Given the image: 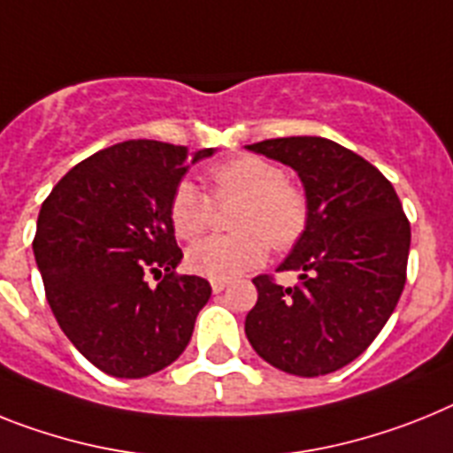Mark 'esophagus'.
<instances>
[{"label": "esophagus", "mask_w": 453, "mask_h": 453, "mask_svg": "<svg viewBox=\"0 0 453 453\" xmlns=\"http://www.w3.org/2000/svg\"><path fill=\"white\" fill-rule=\"evenodd\" d=\"M211 288H212V293H222L224 288H226V281L212 280V281H211Z\"/></svg>", "instance_id": "esophagus-1"}]
</instances>
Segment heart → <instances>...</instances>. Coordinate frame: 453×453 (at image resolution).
<instances>
[{"label": "heart", "instance_id": "obj_1", "mask_svg": "<svg viewBox=\"0 0 453 453\" xmlns=\"http://www.w3.org/2000/svg\"><path fill=\"white\" fill-rule=\"evenodd\" d=\"M212 195L219 203L241 201L234 235H211L188 250L192 273L208 280H234L268 257V245L288 250L307 226V199L273 160L241 156L211 169ZM169 218L183 241H195L212 222V203L192 180H180L172 195ZM271 242L268 243L267 241Z\"/></svg>", "mask_w": 453, "mask_h": 453}]
</instances>
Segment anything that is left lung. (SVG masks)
I'll list each match as a JSON object with an SVG mask.
<instances>
[{"label": "left lung", "mask_w": 453, "mask_h": 453, "mask_svg": "<svg viewBox=\"0 0 453 453\" xmlns=\"http://www.w3.org/2000/svg\"><path fill=\"white\" fill-rule=\"evenodd\" d=\"M300 176L307 226L277 270L297 286L261 274L245 334L286 373L326 376L350 365L388 323L405 286L411 224L399 196L371 162L326 137H281L245 146Z\"/></svg>", "instance_id": "obj_1"}]
</instances>
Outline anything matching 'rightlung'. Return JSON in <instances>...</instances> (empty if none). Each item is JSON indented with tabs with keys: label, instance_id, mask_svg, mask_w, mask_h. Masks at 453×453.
Returning a JSON list of instances; mask_svg holds the SVG:
<instances>
[{
	"label": "right lung",
	"instance_id": "right-lung-1",
	"mask_svg": "<svg viewBox=\"0 0 453 453\" xmlns=\"http://www.w3.org/2000/svg\"><path fill=\"white\" fill-rule=\"evenodd\" d=\"M212 153L130 139L75 165L42 201L34 257L50 309L110 376L144 378L179 359L211 297L206 280L173 274L183 252L169 203L189 165ZM162 269L150 289L145 274Z\"/></svg>",
	"mask_w": 453,
	"mask_h": 453
}]
</instances>
